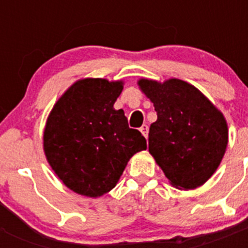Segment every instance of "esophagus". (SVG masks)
Segmentation results:
<instances>
[{"instance_id":"obj_1","label":"esophagus","mask_w":248,"mask_h":248,"mask_svg":"<svg viewBox=\"0 0 248 248\" xmlns=\"http://www.w3.org/2000/svg\"><path fill=\"white\" fill-rule=\"evenodd\" d=\"M140 131H141V134L144 135L145 138H148V133H149V126L146 125V124H144V125H141V128H140Z\"/></svg>"}]
</instances>
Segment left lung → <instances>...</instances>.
Returning a JSON list of instances; mask_svg holds the SVG:
<instances>
[{
  "label": "left lung",
  "mask_w": 248,
  "mask_h": 248,
  "mask_svg": "<svg viewBox=\"0 0 248 248\" xmlns=\"http://www.w3.org/2000/svg\"><path fill=\"white\" fill-rule=\"evenodd\" d=\"M138 85L157 114L149 129V153L176 189L203 185L220 166L229 144L223 114L185 80L141 78Z\"/></svg>",
  "instance_id": "left-lung-1"
}]
</instances>
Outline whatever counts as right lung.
Listing matches in <instances>:
<instances>
[{
  "label": "right lung",
  "instance_id": "1",
  "mask_svg": "<svg viewBox=\"0 0 248 248\" xmlns=\"http://www.w3.org/2000/svg\"><path fill=\"white\" fill-rule=\"evenodd\" d=\"M123 80L83 78L61 95L46 122L43 151L68 189L100 198L117 186L128 161L146 149V140L130 129L114 103Z\"/></svg>",
  "mask_w": 248,
  "mask_h": 248
}]
</instances>
